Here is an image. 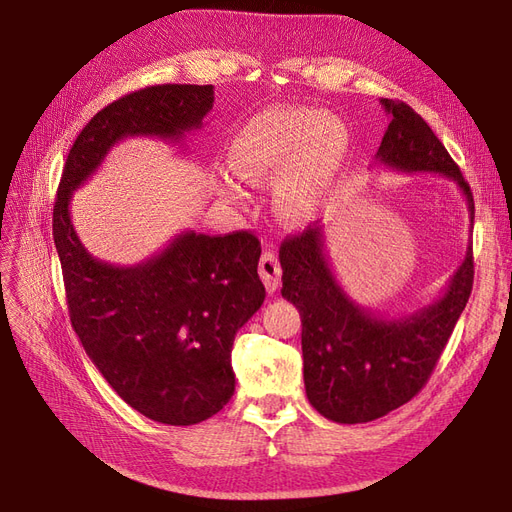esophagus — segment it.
Masks as SVG:
<instances>
[{
    "mask_svg": "<svg viewBox=\"0 0 512 512\" xmlns=\"http://www.w3.org/2000/svg\"><path fill=\"white\" fill-rule=\"evenodd\" d=\"M258 273L260 279L264 281V286H267L269 292H275L281 284V264L279 258L273 250H264L258 262Z\"/></svg>",
    "mask_w": 512,
    "mask_h": 512,
    "instance_id": "obj_1",
    "label": "esophagus"
}]
</instances>
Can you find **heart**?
<instances>
[{"label": "heart", "instance_id": "obj_1", "mask_svg": "<svg viewBox=\"0 0 512 512\" xmlns=\"http://www.w3.org/2000/svg\"><path fill=\"white\" fill-rule=\"evenodd\" d=\"M343 122L309 108H271L252 116L231 139L226 167L245 184L273 182V205L288 224L311 222L332 199L345 169ZM239 199L237 186L226 184Z\"/></svg>", "mask_w": 512, "mask_h": 512}]
</instances>
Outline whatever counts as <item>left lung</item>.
<instances>
[{"instance_id":"1","label":"left lung","mask_w":512,"mask_h":512,"mask_svg":"<svg viewBox=\"0 0 512 512\" xmlns=\"http://www.w3.org/2000/svg\"><path fill=\"white\" fill-rule=\"evenodd\" d=\"M390 125L375 165L402 173H438L474 199L460 167L407 103L381 99ZM472 233V231H470ZM281 296L301 311L303 377L311 407L337 424H366L419 394L468 303L474 279L472 241L445 294L428 307L383 317L358 305L334 277L324 252V226L309 224L281 243Z\"/></svg>"}]
</instances>
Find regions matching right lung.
Segmentation results:
<instances>
[{"mask_svg":"<svg viewBox=\"0 0 512 512\" xmlns=\"http://www.w3.org/2000/svg\"><path fill=\"white\" fill-rule=\"evenodd\" d=\"M211 108V84L148 86L110 103L76 137L52 209L67 309L86 356L129 407L169 426L209 419L235 392V334L267 294L260 241L248 231H184L144 262L116 267L84 248L69 203L122 139L180 144Z\"/></svg>","mask_w":512,"mask_h":512,"instance_id":"1","label":"right lung"}]
</instances>
